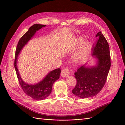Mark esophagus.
<instances>
[{
  "mask_svg": "<svg viewBox=\"0 0 125 125\" xmlns=\"http://www.w3.org/2000/svg\"><path fill=\"white\" fill-rule=\"evenodd\" d=\"M69 69L67 68H64L62 70L61 72V75L62 77H67L69 75Z\"/></svg>",
  "mask_w": 125,
  "mask_h": 125,
  "instance_id": "1",
  "label": "esophagus"
}]
</instances>
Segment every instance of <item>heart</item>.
Listing matches in <instances>:
<instances>
[{
    "label": "heart",
    "instance_id": "obj_1",
    "mask_svg": "<svg viewBox=\"0 0 125 125\" xmlns=\"http://www.w3.org/2000/svg\"><path fill=\"white\" fill-rule=\"evenodd\" d=\"M91 46H92V45L90 42L89 41L85 42L83 44L80 51H79V52H78V53L76 54V55H75V58L79 59L81 58L83 56H84L89 52L91 48Z\"/></svg>",
    "mask_w": 125,
    "mask_h": 125
}]
</instances>
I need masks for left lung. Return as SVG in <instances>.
I'll use <instances>...</instances> for the list:
<instances>
[{
	"instance_id": "8db88e82",
	"label": "left lung",
	"mask_w": 125,
	"mask_h": 125,
	"mask_svg": "<svg viewBox=\"0 0 125 125\" xmlns=\"http://www.w3.org/2000/svg\"><path fill=\"white\" fill-rule=\"evenodd\" d=\"M96 37L99 39L92 48V55L97 59V65L87 67L84 64L74 73L77 83L72 92L81 99L94 96L101 91L106 81L111 65L107 40L101 32L97 33Z\"/></svg>"
}]
</instances>
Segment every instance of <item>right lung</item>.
I'll return each instance as SVG.
<instances>
[{
	"label": "right lung",
	"instance_id": "add662e5",
	"mask_svg": "<svg viewBox=\"0 0 125 125\" xmlns=\"http://www.w3.org/2000/svg\"><path fill=\"white\" fill-rule=\"evenodd\" d=\"M46 25L35 24L30 27L28 31L22 36L18 42L16 50L15 59L14 62V68L16 71V73L19 82L21 85L22 90L26 95L36 100H42L47 97L52 92V86L54 83L59 78L61 70L60 68L55 69L50 72L43 80L35 84H29L26 83L20 77L17 68V58L19 54L24 45L28 42L31 40L34 35L36 31Z\"/></svg>",
	"mask_w": 125,
	"mask_h": 125
}]
</instances>
